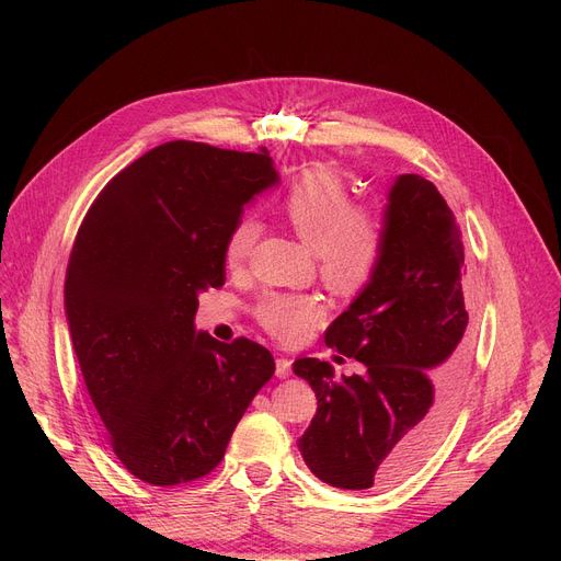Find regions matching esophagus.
<instances>
[{"label":"esophagus","mask_w":561,"mask_h":561,"mask_svg":"<svg viewBox=\"0 0 561 561\" xmlns=\"http://www.w3.org/2000/svg\"><path fill=\"white\" fill-rule=\"evenodd\" d=\"M275 375H277L279 379H286V377L290 375V359L279 357V359L275 362Z\"/></svg>","instance_id":"esophagus-1"}]
</instances>
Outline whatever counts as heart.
<instances>
[{"instance_id": "heart-1", "label": "heart", "mask_w": 561, "mask_h": 561, "mask_svg": "<svg viewBox=\"0 0 561 561\" xmlns=\"http://www.w3.org/2000/svg\"><path fill=\"white\" fill-rule=\"evenodd\" d=\"M282 216L316 252L320 277L330 288L355 293L377 273L387 250V220L373 206L355 204L332 168L307 170L284 195ZM259 233L256 216L245 214L236 220L225 239L227 263H243ZM256 318L282 343H300L325 320V307L313 296L271 293L256 305Z\"/></svg>"}]
</instances>
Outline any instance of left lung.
<instances>
[{
  "mask_svg": "<svg viewBox=\"0 0 561 561\" xmlns=\"http://www.w3.org/2000/svg\"><path fill=\"white\" fill-rule=\"evenodd\" d=\"M387 250L373 279L332 322L325 343L364 364L334 377L298 359L318 409L298 448L330 486H389L419 468L444 434L466 377L473 320L463 298L455 216L421 174H400L385 209Z\"/></svg>",
  "mask_w": 561,
  "mask_h": 561,
  "instance_id": "left-lung-1",
  "label": "left lung"
}]
</instances>
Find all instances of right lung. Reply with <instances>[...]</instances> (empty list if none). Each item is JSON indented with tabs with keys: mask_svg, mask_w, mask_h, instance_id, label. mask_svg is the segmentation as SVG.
<instances>
[{
	"mask_svg": "<svg viewBox=\"0 0 561 561\" xmlns=\"http://www.w3.org/2000/svg\"><path fill=\"white\" fill-rule=\"evenodd\" d=\"M279 182L268 152L172 140L142 154L88 209L66 273L75 355L115 457L174 486L209 476L275 373L250 339L197 332V298L225 284V239Z\"/></svg>",
	"mask_w": 561,
	"mask_h": 561,
	"instance_id": "obj_1",
	"label": "right lung"
}]
</instances>
